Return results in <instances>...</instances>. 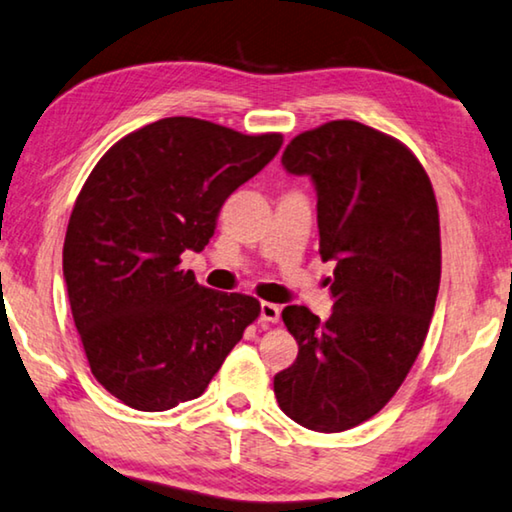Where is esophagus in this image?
Returning <instances> with one entry per match:
<instances>
[{"label": "esophagus", "mask_w": 512, "mask_h": 512, "mask_svg": "<svg viewBox=\"0 0 512 512\" xmlns=\"http://www.w3.org/2000/svg\"><path fill=\"white\" fill-rule=\"evenodd\" d=\"M279 318H281V309L277 304H272V302L261 304V320L263 322H279Z\"/></svg>", "instance_id": "34e87169"}]
</instances>
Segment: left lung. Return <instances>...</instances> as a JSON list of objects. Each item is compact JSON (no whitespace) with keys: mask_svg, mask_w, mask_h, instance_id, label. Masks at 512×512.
I'll return each mask as SVG.
<instances>
[{"mask_svg":"<svg viewBox=\"0 0 512 512\" xmlns=\"http://www.w3.org/2000/svg\"><path fill=\"white\" fill-rule=\"evenodd\" d=\"M281 162L316 183L320 256L336 267L325 322L281 311L300 352L274 396L300 426L343 432L389 403L426 341L442 277L437 199L403 141L357 121L302 132Z\"/></svg>","mask_w":512,"mask_h":512,"instance_id":"obj_1","label":"left lung"}]
</instances>
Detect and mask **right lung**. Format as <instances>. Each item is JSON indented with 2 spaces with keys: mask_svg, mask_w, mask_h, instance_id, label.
Instances as JSON below:
<instances>
[{
  "mask_svg": "<svg viewBox=\"0 0 512 512\" xmlns=\"http://www.w3.org/2000/svg\"><path fill=\"white\" fill-rule=\"evenodd\" d=\"M281 144L171 116L116 141L86 178L64 242L70 311L93 377L132 410L199 398L261 313L256 297L199 286L180 254L208 245L224 201Z\"/></svg>",
  "mask_w": 512,
  "mask_h": 512,
  "instance_id": "1",
  "label": "right lung"
}]
</instances>
